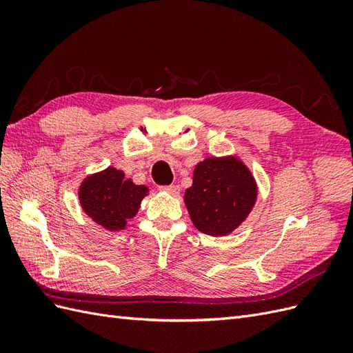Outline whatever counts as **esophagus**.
<instances>
[{"mask_svg":"<svg viewBox=\"0 0 353 353\" xmlns=\"http://www.w3.org/2000/svg\"><path fill=\"white\" fill-rule=\"evenodd\" d=\"M163 191H166L168 194L170 196H178L179 194V187L178 185H166V187H162Z\"/></svg>","mask_w":353,"mask_h":353,"instance_id":"obj_1","label":"esophagus"}]
</instances>
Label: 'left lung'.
<instances>
[{
  "instance_id": "8db88e82",
  "label": "left lung",
  "mask_w": 353,
  "mask_h": 353,
  "mask_svg": "<svg viewBox=\"0 0 353 353\" xmlns=\"http://www.w3.org/2000/svg\"><path fill=\"white\" fill-rule=\"evenodd\" d=\"M258 184L237 156L208 157L194 168L184 203L194 227L212 237L228 236L249 216Z\"/></svg>"
}]
</instances>
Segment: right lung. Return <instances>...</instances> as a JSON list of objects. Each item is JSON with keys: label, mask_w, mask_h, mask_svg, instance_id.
Masks as SVG:
<instances>
[{"label": "right lung", "mask_w": 353, "mask_h": 353, "mask_svg": "<svg viewBox=\"0 0 353 353\" xmlns=\"http://www.w3.org/2000/svg\"><path fill=\"white\" fill-rule=\"evenodd\" d=\"M147 194L145 185L134 184L123 170L113 166L88 175L78 190L82 210L108 231L125 230Z\"/></svg>", "instance_id": "right-lung-1"}]
</instances>
